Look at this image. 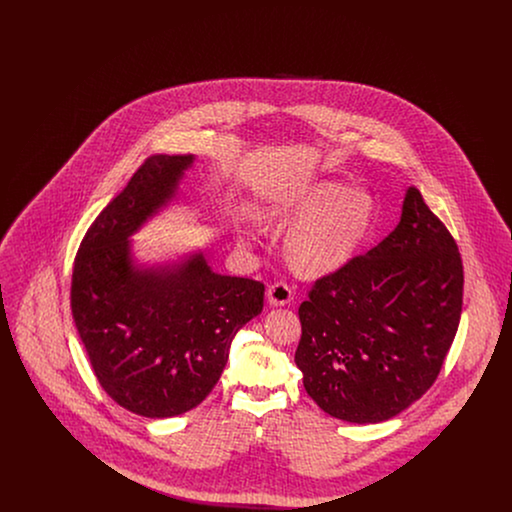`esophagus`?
<instances>
[{"instance_id":"1","label":"esophagus","mask_w":512,"mask_h":512,"mask_svg":"<svg viewBox=\"0 0 512 512\" xmlns=\"http://www.w3.org/2000/svg\"><path fill=\"white\" fill-rule=\"evenodd\" d=\"M267 301L268 305H272V307H284L292 301V290L288 288V284L276 282L268 288Z\"/></svg>"}]
</instances>
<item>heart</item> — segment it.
I'll use <instances>...</instances> for the list:
<instances>
[{
	"instance_id": "1",
	"label": "heart",
	"mask_w": 512,
	"mask_h": 512,
	"mask_svg": "<svg viewBox=\"0 0 512 512\" xmlns=\"http://www.w3.org/2000/svg\"><path fill=\"white\" fill-rule=\"evenodd\" d=\"M376 217V203L365 188L338 180L276 195L257 209L268 228L292 226L282 242L286 263L305 278H322L349 265L365 244Z\"/></svg>"
}]
</instances>
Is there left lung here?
<instances>
[{
	"label": "left lung",
	"mask_w": 512,
	"mask_h": 512,
	"mask_svg": "<svg viewBox=\"0 0 512 512\" xmlns=\"http://www.w3.org/2000/svg\"><path fill=\"white\" fill-rule=\"evenodd\" d=\"M463 282L453 236L409 188L390 236L317 280L299 307L295 365L313 401L351 424L409 409L457 334Z\"/></svg>",
	"instance_id": "1"
}]
</instances>
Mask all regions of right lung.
<instances>
[{
	"label": "right lung",
	"instance_id": "1",
	"mask_svg": "<svg viewBox=\"0 0 512 512\" xmlns=\"http://www.w3.org/2000/svg\"><path fill=\"white\" fill-rule=\"evenodd\" d=\"M194 155L149 157L86 232L71 307L99 386L130 413L169 418L197 407L230 345L263 311L265 286L219 274L201 249L147 265L132 236L180 199Z\"/></svg>",
	"mask_w": 512,
	"mask_h": 512
}]
</instances>
